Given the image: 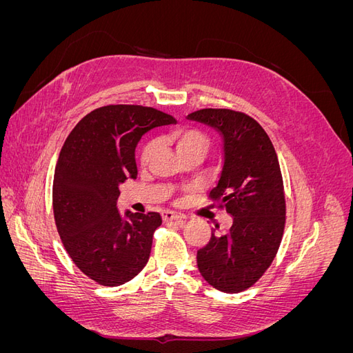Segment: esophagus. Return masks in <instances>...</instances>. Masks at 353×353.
<instances>
[{
	"label": "esophagus",
	"mask_w": 353,
	"mask_h": 353,
	"mask_svg": "<svg viewBox=\"0 0 353 353\" xmlns=\"http://www.w3.org/2000/svg\"><path fill=\"white\" fill-rule=\"evenodd\" d=\"M162 218H163V221H175L178 223H183L185 221V215H183V213H178V212H172V210H163Z\"/></svg>",
	"instance_id": "34e87169"
}]
</instances>
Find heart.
Here are the masks:
<instances>
[{
    "label": "heart",
    "mask_w": 353,
    "mask_h": 353,
    "mask_svg": "<svg viewBox=\"0 0 353 353\" xmlns=\"http://www.w3.org/2000/svg\"><path fill=\"white\" fill-rule=\"evenodd\" d=\"M169 137L181 157H184L191 153H199L203 156L208 150L209 143H208L206 135L200 132L199 130H194V128H176V130L170 132ZM154 150H156L154 141H150L144 145L143 152H141V157H140L143 165L147 163L148 160L152 159Z\"/></svg>",
    "instance_id": "b5f03b06"
}]
</instances>
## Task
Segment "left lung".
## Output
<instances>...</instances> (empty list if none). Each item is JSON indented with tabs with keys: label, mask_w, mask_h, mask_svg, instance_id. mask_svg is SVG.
Instances as JSON below:
<instances>
[{
	"label": "left lung",
	"mask_w": 353,
	"mask_h": 353,
	"mask_svg": "<svg viewBox=\"0 0 353 353\" xmlns=\"http://www.w3.org/2000/svg\"><path fill=\"white\" fill-rule=\"evenodd\" d=\"M188 119L206 123L222 135L223 165L210 199L232 216L227 231L212 230L197 250V268L219 292L239 293L270 268L284 232L285 200L275 148L250 116L230 109H201Z\"/></svg>",
	"instance_id": "obj_1"
}]
</instances>
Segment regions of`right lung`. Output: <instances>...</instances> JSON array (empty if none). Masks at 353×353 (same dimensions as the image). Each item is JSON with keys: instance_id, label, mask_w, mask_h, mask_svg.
<instances>
[{"instance_id": "1", "label": "right lung", "mask_w": 353, "mask_h": 353, "mask_svg": "<svg viewBox=\"0 0 353 353\" xmlns=\"http://www.w3.org/2000/svg\"><path fill=\"white\" fill-rule=\"evenodd\" d=\"M175 122L153 108L104 105L82 117L63 144L52 183L57 231L74 265L101 285L132 280L150 258L162 218L156 212L121 213L117 197L121 184L137 178L141 137Z\"/></svg>"}]
</instances>
